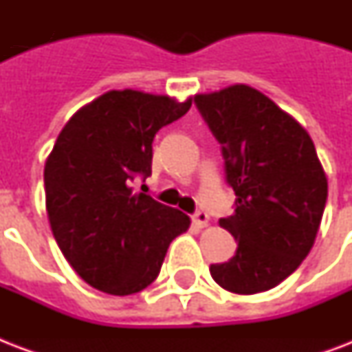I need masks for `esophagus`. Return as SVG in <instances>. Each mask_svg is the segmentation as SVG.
Masks as SVG:
<instances>
[{"instance_id":"1","label":"esophagus","mask_w":352,"mask_h":352,"mask_svg":"<svg viewBox=\"0 0 352 352\" xmlns=\"http://www.w3.org/2000/svg\"><path fill=\"white\" fill-rule=\"evenodd\" d=\"M192 221H193V225L197 226V228H204V226L208 225L210 217L206 212H195L192 217Z\"/></svg>"}]
</instances>
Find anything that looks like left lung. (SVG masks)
Wrapping results in <instances>:
<instances>
[{"instance_id":"left-lung-1","label":"left lung","mask_w":352,"mask_h":352,"mask_svg":"<svg viewBox=\"0 0 352 352\" xmlns=\"http://www.w3.org/2000/svg\"><path fill=\"white\" fill-rule=\"evenodd\" d=\"M225 157L235 210L219 225L234 235L232 259L210 265L235 294L274 289L311 252L327 203V177L309 133L254 87L195 96Z\"/></svg>"}]
</instances>
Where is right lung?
I'll list each match as a JSON object with an SVG mask.
<instances>
[{
    "label": "right lung",
    "instance_id": "1",
    "mask_svg": "<svg viewBox=\"0 0 352 352\" xmlns=\"http://www.w3.org/2000/svg\"><path fill=\"white\" fill-rule=\"evenodd\" d=\"M192 100L109 91L71 117L45 162V206L60 250L91 287L113 296L140 292L157 279L168 246L190 217L133 193L151 175L153 138Z\"/></svg>",
    "mask_w": 352,
    "mask_h": 352
}]
</instances>
